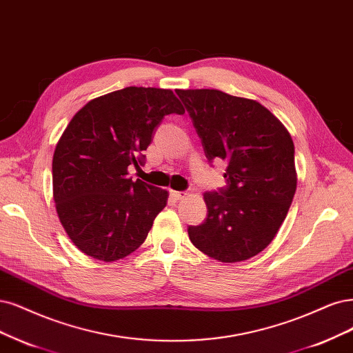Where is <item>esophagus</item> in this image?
<instances>
[{
	"mask_svg": "<svg viewBox=\"0 0 353 353\" xmlns=\"http://www.w3.org/2000/svg\"><path fill=\"white\" fill-rule=\"evenodd\" d=\"M171 194L175 200H184L185 197H188L187 191H171Z\"/></svg>",
	"mask_w": 353,
	"mask_h": 353,
	"instance_id": "1",
	"label": "esophagus"
}]
</instances>
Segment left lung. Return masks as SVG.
<instances>
[{
  "label": "left lung",
  "instance_id": "1",
  "mask_svg": "<svg viewBox=\"0 0 353 353\" xmlns=\"http://www.w3.org/2000/svg\"><path fill=\"white\" fill-rule=\"evenodd\" d=\"M209 161L228 162V188L205 192L208 217L190 226L192 245L222 263L261 252L282 226L296 191L295 148L260 102L216 89H176Z\"/></svg>",
  "mask_w": 353,
  "mask_h": 353
}]
</instances>
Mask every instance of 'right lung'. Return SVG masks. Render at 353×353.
<instances>
[{
    "label": "right lung",
    "instance_id": "right-lung-1",
    "mask_svg": "<svg viewBox=\"0 0 353 353\" xmlns=\"http://www.w3.org/2000/svg\"><path fill=\"white\" fill-rule=\"evenodd\" d=\"M185 109L171 89L130 86L94 98L72 117L52 157L59 222L81 252L112 263L148 238L169 192L128 178L165 115Z\"/></svg>",
    "mask_w": 353,
    "mask_h": 353
}]
</instances>
